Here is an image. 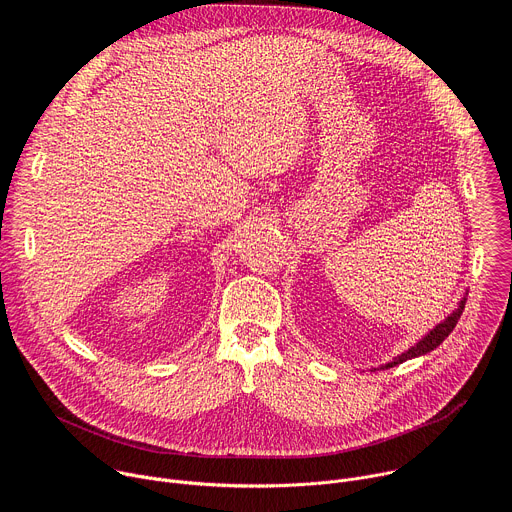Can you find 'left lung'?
<instances>
[{"mask_svg": "<svg viewBox=\"0 0 512 512\" xmlns=\"http://www.w3.org/2000/svg\"><path fill=\"white\" fill-rule=\"evenodd\" d=\"M464 306H466V296L458 302V308H454V312L448 314L446 320H442L435 328H431L421 340H417L411 348H407L405 352H401L399 356H395L391 362L381 364L379 369H393V367H397V364H401V362H405V360L423 356V354L431 352L433 348L440 346V344L450 336V332L456 328V324H458V320H460V316H462V312H464ZM379 369H373V371H379Z\"/></svg>", "mask_w": 512, "mask_h": 512, "instance_id": "left-lung-1", "label": "left lung"}]
</instances>
